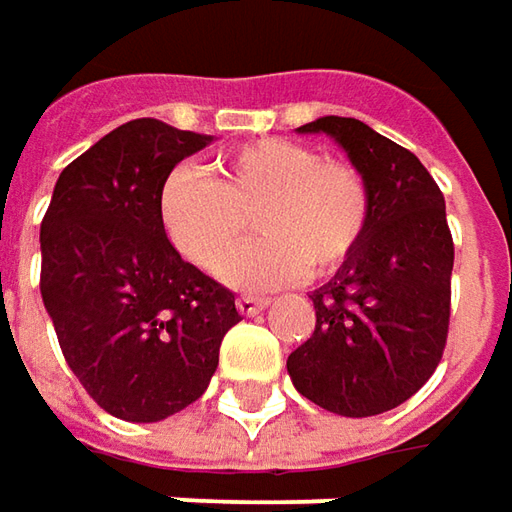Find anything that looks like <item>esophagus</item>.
Listing matches in <instances>:
<instances>
[{
	"label": "esophagus",
	"mask_w": 512,
	"mask_h": 512,
	"mask_svg": "<svg viewBox=\"0 0 512 512\" xmlns=\"http://www.w3.org/2000/svg\"><path fill=\"white\" fill-rule=\"evenodd\" d=\"M236 304H239V312H242V315H256V312H262L264 307H267V304H270V298H264V296H239V301H236Z\"/></svg>",
	"instance_id": "34e87169"
}]
</instances>
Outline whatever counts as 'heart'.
<instances>
[{"label":"heart","instance_id":"obj_1","mask_svg":"<svg viewBox=\"0 0 512 512\" xmlns=\"http://www.w3.org/2000/svg\"><path fill=\"white\" fill-rule=\"evenodd\" d=\"M250 215L263 239L234 260ZM157 219L185 262L211 276L228 267L233 284L273 287L304 273L327 279L366 239L372 185L352 160L270 137L216 157L211 180L174 168L160 188Z\"/></svg>","mask_w":512,"mask_h":512}]
</instances>
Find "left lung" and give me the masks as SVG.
I'll list each match as a JSON object with an SVG mask.
<instances>
[{
    "instance_id": "left-lung-1",
    "label": "left lung",
    "mask_w": 512,
    "mask_h": 512,
    "mask_svg": "<svg viewBox=\"0 0 512 512\" xmlns=\"http://www.w3.org/2000/svg\"><path fill=\"white\" fill-rule=\"evenodd\" d=\"M327 132L372 185L360 250L312 293L315 329L287 358L293 386L341 417L406 403L434 375L448 341L454 239L428 168L355 118L304 123Z\"/></svg>"
}]
</instances>
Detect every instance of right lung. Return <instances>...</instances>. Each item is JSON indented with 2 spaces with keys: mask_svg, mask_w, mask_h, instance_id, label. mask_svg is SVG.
Listing matches in <instances>:
<instances>
[{
  "mask_svg": "<svg viewBox=\"0 0 512 512\" xmlns=\"http://www.w3.org/2000/svg\"><path fill=\"white\" fill-rule=\"evenodd\" d=\"M211 137L137 118L61 171L41 219V298L72 375L98 406L157 423L200 400L225 332L228 287L171 248L160 188Z\"/></svg>",
  "mask_w": 512,
  "mask_h": 512,
  "instance_id": "add662e5",
  "label": "right lung"
}]
</instances>
